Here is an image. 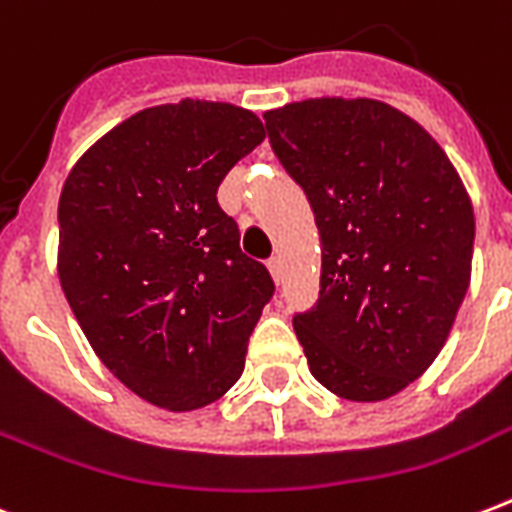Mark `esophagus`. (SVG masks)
<instances>
[{
	"mask_svg": "<svg viewBox=\"0 0 512 512\" xmlns=\"http://www.w3.org/2000/svg\"><path fill=\"white\" fill-rule=\"evenodd\" d=\"M268 268H271L273 279H276V281L284 279V268H281V257L279 255H273L271 260H268Z\"/></svg>",
	"mask_w": 512,
	"mask_h": 512,
	"instance_id": "34e87169",
	"label": "esophagus"
}]
</instances>
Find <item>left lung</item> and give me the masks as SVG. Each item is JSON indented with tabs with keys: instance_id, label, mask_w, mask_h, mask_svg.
<instances>
[{
	"instance_id": "left-lung-1",
	"label": "left lung",
	"mask_w": 512,
	"mask_h": 512,
	"mask_svg": "<svg viewBox=\"0 0 512 512\" xmlns=\"http://www.w3.org/2000/svg\"><path fill=\"white\" fill-rule=\"evenodd\" d=\"M321 241L319 300L297 311L316 380L382 401L438 356L470 284L476 220L436 140L380 100L321 98L265 114Z\"/></svg>"
}]
</instances>
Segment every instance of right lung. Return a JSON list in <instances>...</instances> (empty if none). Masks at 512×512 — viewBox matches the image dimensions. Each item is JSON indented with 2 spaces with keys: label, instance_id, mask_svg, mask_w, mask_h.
Masks as SVG:
<instances>
[{
  "label": "right lung",
  "instance_id": "add662e5",
  "mask_svg": "<svg viewBox=\"0 0 512 512\" xmlns=\"http://www.w3.org/2000/svg\"><path fill=\"white\" fill-rule=\"evenodd\" d=\"M263 138V122L231 103L146 108L103 135L60 193L58 276L79 327L116 380L172 412L239 380L276 292L217 204Z\"/></svg>",
  "mask_w": 512,
  "mask_h": 512
}]
</instances>
